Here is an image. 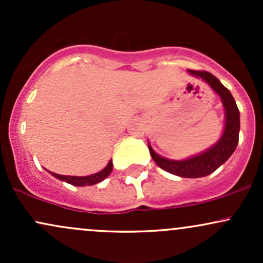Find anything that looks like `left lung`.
<instances>
[{"label":"left lung","mask_w":263,"mask_h":263,"mask_svg":"<svg viewBox=\"0 0 263 263\" xmlns=\"http://www.w3.org/2000/svg\"><path fill=\"white\" fill-rule=\"evenodd\" d=\"M188 71L209 84L211 89L221 99L225 108V127L221 137L214 146L204 151L203 153L183 161H174L157 155L149 143L148 148L156 164L168 173L183 178H200L215 172L235 152L238 142V132H240V112L231 92L220 83L218 78L204 70Z\"/></svg>","instance_id":"1"}]
</instances>
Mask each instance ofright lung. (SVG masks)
<instances>
[{"mask_svg":"<svg viewBox=\"0 0 263 263\" xmlns=\"http://www.w3.org/2000/svg\"><path fill=\"white\" fill-rule=\"evenodd\" d=\"M112 161H110L107 163L106 167L104 170L98 172V173L91 174V176H86V177H75V176H62V174H57L53 173V172H49L53 177L58 178L59 180H63V182H66L71 185L75 186H85V185H93V184H98L102 182L105 178H107L110 176L111 171H112Z\"/></svg>","mask_w":263,"mask_h":263,"instance_id":"1","label":"right lung"}]
</instances>
